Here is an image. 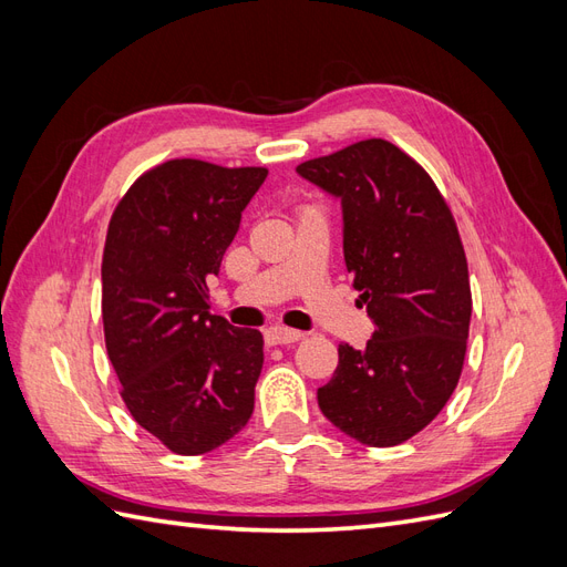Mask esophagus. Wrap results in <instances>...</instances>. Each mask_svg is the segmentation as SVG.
Listing matches in <instances>:
<instances>
[{
    "mask_svg": "<svg viewBox=\"0 0 567 567\" xmlns=\"http://www.w3.org/2000/svg\"><path fill=\"white\" fill-rule=\"evenodd\" d=\"M265 338L269 346H288V342H298L302 333L296 329H286V326H271V329L265 331Z\"/></svg>",
    "mask_w": 567,
    "mask_h": 567,
    "instance_id": "obj_1",
    "label": "esophagus"
}]
</instances>
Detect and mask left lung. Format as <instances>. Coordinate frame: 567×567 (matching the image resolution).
Wrapping results in <instances>:
<instances>
[{
    "mask_svg": "<svg viewBox=\"0 0 567 567\" xmlns=\"http://www.w3.org/2000/svg\"><path fill=\"white\" fill-rule=\"evenodd\" d=\"M296 169L340 198L346 265L375 326L364 350L338 346L319 409L362 444L394 447L440 414L466 359L473 298L454 215L431 175L385 140Z\"/></svg>",
    "mask_w": 567,
    "mask_h": 567,
    "instance_id": "8db88e82",
    "label": "left lung"
}]
</instances>
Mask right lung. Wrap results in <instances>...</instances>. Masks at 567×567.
<instances>
[{"label":"right lung","mask_w":567,"mask_h":567,"mask_svg":"<svg viewBox=\"0 0 567 567\" xmlns=\"http://www.w3.org/2000/svg\"><path fill=\"white\" fill-rule=\"evenodd\" d=\"M267 167L165 161L117 200L101 260V317L120 398L169 452L217 450L246 427L262 333L208 312V279Z\"/></svg>","instance_id":"add662e5"}]
</instances>
